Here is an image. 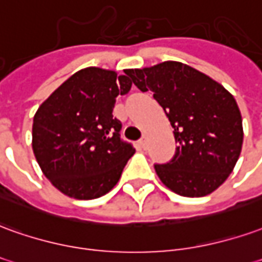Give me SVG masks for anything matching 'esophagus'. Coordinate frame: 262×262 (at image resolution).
Instances as JSON below:
<instances>
[{
    "label": "esophagus",
    "mask_w": 262,
    "mask_h": 262,
    "mask_svg": "<svg viewBox=\"0 0 262 262\" xmlns=\"http://www.w3.org/2000/svg\"><path fill=\"white\" fill-rule=\"evenodd\" d=\"M146 143H147V137L146 136H143L142 139H140V140H139V146H140L142 149H144V147H146Z\"/></svg>",
    "instance_id": "34e87169"
}]
</instances>
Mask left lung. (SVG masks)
Listing matches in <instances>:
<instances>
[{"instance_id":"8db88e82","label":"left lung","mask_w":262,"mask_h":262,"mask_svg":"<svg viewBox=\"0 0 262 262\" xmlns=\"http://www.w3.org/2000/svg\"><path fill=\"white\" fill-rule=\"evenodd\" d=\"M125 74L142 92L153 93L174 129V156L155 164L163 184L184 197H203L220 187L238 160L244 137L233 95L182 62L126 69Z\"/></svg>"}]
</instances>
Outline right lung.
Returning <instances> with one entry per match:
<instances>
[{
  "label": "right lung",
  "mask_w": 262,
  "mask_h": 262,
  "mask_svg": "<svg viewBox=\"0 0 262 262\" xmlns=\"http://www.w3.org/2000/svg\"><path fill=\"white\" fill-rule=\"evenodd\" d=\"M130 88L125 75L85 68L38 107L32 150L42 173L61 193L92 200L116 186L135 149L120 139L122 123L112 112L118 95Z\"/></svg>",
  "instance_id": "add662e5"
}]
</instances>
